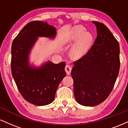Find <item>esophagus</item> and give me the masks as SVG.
Listing matches in <instances>:
<instances>
[{
  "label": "esophagus",
  "instance_id": "obj_1",
  "mask_svg": "<svg viewBox=\"0 0 128 128\" xmlns=\"http://www.w3.org/2000/svg\"><path fill=\"white\" fill-rule=\"evenodd\" d=\"M65 70L66 73H67V74L68 75V74H70V73H71L72 67L70 65H66L65 67Z\"/></svg>",
  "mask_w": 128,
  "mask_h": 128
}]
</instances>
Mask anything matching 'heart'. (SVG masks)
I'll return each instance as SVG.
<instances>
[{
    "mask_svg": "<svg viewBox=\"0 0 128 128\" xmlns=\"http://www.w3.org/2000/svg\"><path fill=\"white\" fill-rule=\"evenodd\" d=\"M86 29L82 26L73 28L69 34L68 41H74L79 38L73 45L71 52L75 58L82 56L88 50L93 42V36L90 33L86 32Z\"/></svg>",
    "mask_w": 128,
    "mask_h": 128,
    "instance_id": "b5f03b06",
    "label": "heart"
}]
</instances>
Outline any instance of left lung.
I'll use <instances>...</instances> for the list:
<instances>
[{
    "label": "left lung",
    "mask_w": 128,
    "mask_h": 128,
    "mask_svg": "<svg viewBox=\"0 0 128 128\" xmlns=\"http://www.w3.org/2000/svg\"><path fill=\"white\" fill-rule=\"evenodd\" d=\"M98 36L86 55L74 61L72 70L74 94L84 106H96L112 92L120 69L118 41L102 23L94 21Z\"/></svg>",
    "instance_id": "1"
}]
</instances>
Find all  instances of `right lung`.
<instances>
[{"label":"right lung","instance_id":"add662e5","mask_svg":"<svg viewBox=\"0 0 128 128\" xmlns=\"http://www.w3.org/2000/svg\"><path fill=\"white\" fill-rule=\"evenodd\" d=\"M56 29L47 22L32 21L23 27L11 46V72L18 91L26 101L38 106L54 100L60 83L66 76L65 62L50 61L39 68L29 66L28 55L38 36L54 38Z\"/></svg>","mask_w":128,"mask_h":128}]
</instances>
